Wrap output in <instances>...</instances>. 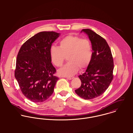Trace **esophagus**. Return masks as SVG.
Wrapping results in <instances>:
<instances>
[{"mask_svg":"<svg viewBox=\"0 0 133 133\" xmlns=\"http://www.w3.org/2000/svg\"><path fill=\"white\" fill-rule=\"evenodd\" d=\"M66 78L69 80H72V79L74 78L73 77H66Z\"/></svg>","mask_w":133,"mask_h":133,"instance_id":"esophagus-1","label":"esophagus"}]
</instances>
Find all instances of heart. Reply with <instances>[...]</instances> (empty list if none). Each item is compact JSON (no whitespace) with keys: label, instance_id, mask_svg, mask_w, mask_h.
I'll use <instances>...</instances> for the list:
<instances>
[{"label":"heart","instance_id":"heart-1","mask_svg":"<svg viewBox=\"0 0 133 133\" xmlns=\"http://www.w3.org/2000/svg\"><path fill=\"white\" fill-rule=\"evenodd\" d=\"M50 53L52 62L58 67L62 65L67 57L69 62L58 71V74L62 76H72L78 68H87L93 55L92 45L88 39L72 35L62 38L59 47L52 46Z\"/></svg>","mask_w":133,"mask_h":133}]
</instances>
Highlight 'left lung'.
Masks as SVG:
<instances>
[{"mask_svg": "<svg viewBox=\"0 0 133 133\" xmlns=\"http://www.w3.org/2000/svg\"><path fill=\"white\" fill-rule=\"evenodd\" d=\"M91 43L93 55L85 72L78 76L81 82L75 93L85 100L102 95L113 79L114 61L111 49L106 40L90 29H83Z\"/></svg>", "mask_w": 133, "mask_h": 133, "instance_id": "8db88e82", "label": "left lung"}]
</instances>
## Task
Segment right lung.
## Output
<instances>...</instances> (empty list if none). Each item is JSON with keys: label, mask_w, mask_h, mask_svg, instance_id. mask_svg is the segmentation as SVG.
I'll use <instances>...</instances> for the list:
<instances>
[{"label": "right lung", "mask_w": 133, "mask_h": 133, "mask_svg": "<svg viewBox=\"0 0 133 133\" xmlns=\"http://www.w3.org/2000/svg\"><path fill=\"white\" fill-rule=\"evenodd\" d=\"M60 35L55 32H41L26 41L16 59L15 77L22 94L37 103L48 99L59 79L51 63L52 44Z\"/></svg>", "instance_id": "obj_1"}]
</instances>
